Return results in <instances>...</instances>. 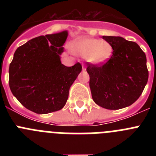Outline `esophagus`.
I'll return each instance as SVG.
<instances>
[{"instance_id": "obj_1", "label": "esophagus", "mask_w": 156, "mask_h": 156, "mask_svg": "<svg viewBox=\"0 0 156 156\" xmlns=\"http://www.w3.org/2000/svg\"><path fill=\"white\" fill-rule=\"evenodd\" d=\"M82 69L83 71H85V70H86V68H85V66H83V65H82Z\"/></svg>"}]
</instances>
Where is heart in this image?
Wrapping results in <instances>:
<instances>
[{
  "instance_id": "obj_1",
  "label": "heart",
  "mask_w": 156,
  "mask_h": 156,
  "mask_svg": "<svg viewBox=\"0 0 156 156\" xmlns=\"http://www.w3.org/2000/svg\"><path fill=\"white\" fill-rule=\"evenodd\" d=\"M71 49L77 55L86 58L89 62L99 65L111 58L113 49L110 43L91 37H81L73 42Z\"/></svg>"
}]
</instances>
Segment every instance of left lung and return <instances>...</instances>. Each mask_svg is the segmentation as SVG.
Masks as SVG:
<instances>
[{"instance_id":"8db88e82","label":"left lung","mask_w":156,"mask_h":156,"mask_svg":"<svg viewBox=\"0 0 156 156\" xmlns=\"http://www.w3.org/2000/svg\"><path fill=\"white\" fill-rule=\"evenodd\" d=\"M112 47V55L101 66L87 64L92 98L106 109L126 108L142 94L148 79L147 59L137 43L121 37L102 36Z\"/></svg>"}]
</instances>
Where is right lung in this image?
Wrapping results in <instances>:
<instances>
[{
  "mask_svg": "<svg viewBox=\"0 0 156 156\" xmlns=\"http://www.w3.org/2000/svg\"><path fill=\"white\" fill-rule=\"evenodd\" d=\"M68 31L35 37L19 47L9 66V87L24 107L37 114L62 109L82 70L79 62L62 64Z\"/></svg>",
  "mask_w": 156,
  "mask_h": 156,
  "instance_id": "obj_1",
  "label": "right lung"
}]
</instances>
